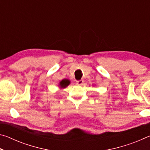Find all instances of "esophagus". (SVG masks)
Segmentation results:
<instances>
[{"instance_id":"1","label":"esophagus","mask_w":150,"mask_h":150,"mask_svg":"<svg viewBox=\"0 0 150 150\" xmlns=\"http://www.w3.org/2000/svg\"><path fill=\"white\" fill-rule=\"evenodd\" d=\"M83 82H84L83 80L81 79V80H79V81H76V83H77V85H82L83 84Z\"/></svg>"}]
</instances>
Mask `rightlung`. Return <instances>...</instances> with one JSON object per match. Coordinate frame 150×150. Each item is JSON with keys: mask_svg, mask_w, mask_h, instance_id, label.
Segmentation results:
<instances>
[{"mask_svg": "<svg viewBox=\"0 0 150 150\" xmlns=\"http://www.w3.org/2000/svg\"><path fill=\"white\" fill-rule=\"evenodd\" d=\"M69 84H70V81L69 79H63L60 81L59 86L61 88H65Z\"/></svg>", "mask_w": 150, "mask_h": 150, "instance_id": "right-lung-1", "label": "right lung"}]
</instances>
